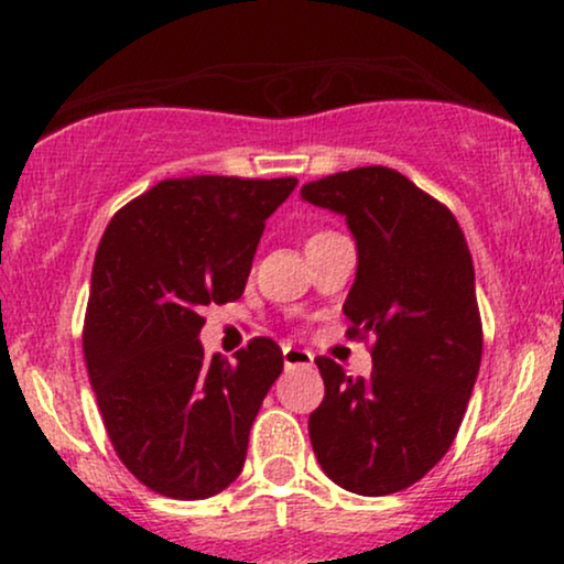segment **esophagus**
<instances>
[{"label":"esophagus","mask_w":564,"mask_h":564,"mask_svg":"<svg viewBox=\"0 0 564 564\" xmlns=\"http://www.w3.org/2000/svg\"><path fill=\"white\" fill-rule=\"evenodd\" d=\"M283 366L286 368H300V366H313V352L300 347H286L283 349Z\"/></svg>","instance_id":"34e87169"}]
</instances>
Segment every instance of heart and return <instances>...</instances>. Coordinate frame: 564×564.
<instances>
[{
  "label": "heart",
  "instance_id": "obj_1",
  "mask_svg": "<svg viewBox=\"0 0 564 564\" xmlns=\"http://www.w3.org/2000/svg\"><path fill=\"white\" fill-rule=\"evenodd\" d=\"M321 236H326V232H315V236H310V241H315V238H321ZM307 241V243H310Z\"/></svg>",
  "mask_w": 564,
  "mask_h": 564
}]
</instances>
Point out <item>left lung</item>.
<instances>
[{
	"mask_svg": "<svg viewBox=\"0 0 564 564\" xmlns=\"http://www.w3.org/2000/svg\"><path fill=\"white\" fill-rule=\"evenodd\" d=\"M302 198L345 217L358 270L345 300L352 336H377L371 377L315 358L326 398L310 413L321 469L358 496H390L451 448L482 358L475 264L456 217L405 174L360 166Z\"/></svg>",
	"mask_w": 564,
	"mask_h": 564,
	"instance_id": "1",
	"label": "left lung"
}]
</instances>
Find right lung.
Wrapping results in <instances>:
<instances>
[{
  "mask_svg": "<svg viewBox=\"0 0 564 564\" xmlns=\"http://www.w3.org/2000/svg\"><path fill=\"white\" fill-rule=\"evenodd\" d=\"M294 187V177L164 180L102 232L84 360L116 453L161 496L198 501L241 475L283 352L260 336L236 364L209 358L200 313L243 294L264 219Z\"/></svg>",
  "mask_w": 564,
  "mask_h": 564,
  "instance_id": "obj_1",
  "label": "right lung"
}]
</instances>
